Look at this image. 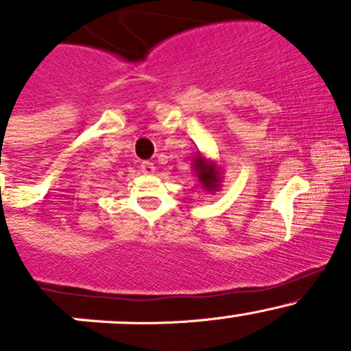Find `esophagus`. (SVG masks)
I'll list each match as a JSON object with an SVG mask.
<instances>
[{
	"label": "esophagus",
	"instance_id": "esophagus-1",
	"mask_svg": "<svg viewBox=\"0 0 351 351\" xmlns=\"http://www.w3.org/2000/svg\"><path fill=\"white\" fill-rule=\"evenodd\" d=\"M141 169H143L144 175H153V173H156V166L149 161L143 162V165H141Z\"/></svg>",
	"mask_w": 351,
	"mask_h": 351
}]
</instances>
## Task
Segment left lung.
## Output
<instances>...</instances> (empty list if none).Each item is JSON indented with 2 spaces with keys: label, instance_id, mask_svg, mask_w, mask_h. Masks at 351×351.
<instances>
[{
  "label": "left lung",
  "instance_id": "obj_1",
  "mask_svg": "<svg viewBox=\"0 0 351 351\" xmlns=\"http://www.w3.org/2000/svg\"><path fill=\"white\" fill-rule=\"evenodd\" d=\"M192 168L195 171V176L198 180V185L204 192L207 193H215L219 189H221L222 183V168L217 166V162L214 159L205 158L204 154L198 151V153L193 156Z\"/></svg>",
  "mask_w": 351,
  "mask_h": 351
}]
</instances>
